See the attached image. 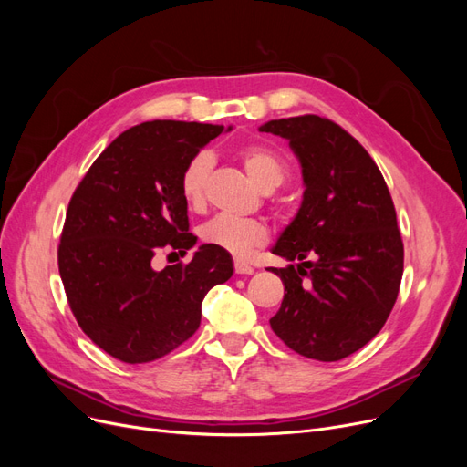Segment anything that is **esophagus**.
I'll use <instances>...</instances> for the list:
<instances>
[{"mask_svg": "<svg viewBox=\"0 0 467 467\" xmlns=\"http://www.w3.org/2000/svg\"><path fill=\"white\" fill-rule=\"evenodd\" d=\"M234 266H235V273H237V275H253V273H255V268H253V266H251L249 263H245V261L235 259Z\"/></svg>", "mask_w": 467, "mask_h": 467, "instance_id": "34e87169", "label": "esophagus"}]
</instances>
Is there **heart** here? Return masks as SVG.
Here are the masks:
<instances>
[{"mask_svg": "<svg viewBox=\"0 0 467 467\" xmlns=\"http://www.w3.org/2000/svg\"><path fill=\"white\" fill-rule=\"evenodd\" d=\"M247 175L261 191H275L285 181L288 167L282 155L268 146L251 144L237 151ZM214 165L210 151H199L185 163L181 171L179 187L191 208L204 204L208 175ZM201 239L208 245L228 251L234 257H247L268 239V228L263 220L216 216L201 228Z\"/></svg>", "mask_w": 467, "mask_h": 467, "instance_id": "heart-1", "label": "heart"}]
</instances>
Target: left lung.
<instances>
[{"mask_svg": "<svg viewBox=\"0 0 467 467\" xmlns=\"http://www.w3.org/2000/svg\"><path fill=\"white\" fill-rule=\"evenodd\" d=\"M288 140L304 196L273 253L285 285L273 331L302 357L335 362L384 327L398 300L403 242L378 165L341 126L316 115L259 126Z\"/></svg>", "mask_w": 467, "mask_h": 467, "instance_id": "1", "label": "left lung"}]
</instances>
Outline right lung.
I'll list each match as a JSON object with an SVG mask.
<instances>
[{"mask_svg": "<svg viewBox=\"0 0 467 467\" xmlns=\"http://www.w3.org/2000/svg\"><path fill=\"white\" fill-rule=\"evenodd\" d=\"M232 126L151 120L124 130L81 179L67 206L58 268L69 307L107 355L142 364L194 335L208 290L234 275L228 251L201 245L191 263L151 266L165 251L187 255L185 163Z\"/></svg>", "mask_w": 467, "mask_h": 467, "instance_id": "obj_1", "label": "right lung"}]
</instances>
